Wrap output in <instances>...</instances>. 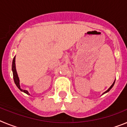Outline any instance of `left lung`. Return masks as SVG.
<instances>
[{
  "mask_svg": "<svg viewBox=\"0 0 127 127\" xmlns=\"http://www.w3.org/2000/svg\"><path fill=\"white\" fill-rule=\"evenodd\" d=\"M114 83H115V80H114V81L113 82V83L112 84V85H111V86H110V87H109V89L107 90H106V91H105V92H104V93H103V94H102V95H104V94H106V93H107V92H109V91H110V90L111 89V88H113V86H114Z\"/></svg>",
  "mask_w": 127,
  "mask_h": 127,
  "instance_id": "8db88e82",
  "label": "left lung"
}]
</instances>
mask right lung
Segmentation results:
<instances>
[{
  "instance_id": "1",
  "label": "right lung",
  "mask_w": 127,
  "mask_h": 127,
  "mask_svg": "<svg viewBox=\"0 0 127 127\" xmlns=\"http://www.w3.org/2000/svg\"><path fill=\"white\" fill-rule=\"evenodd\" d=\"M15 58L16 56L14 57L13 60V64H12V71H13V79H14V81L16 85L17 86L18 88H19L20 91H22L23 92L25 93L26 94H27V95H30V94L29 93L27 90H22L20 87V79H19L18 76L17 72H16V64H15Z\"/></svg>"
}]
</instances>
